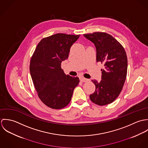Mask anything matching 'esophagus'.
Returning <instances> with one entry per match:
<instances>
[{"label": "esophagus", "mask_w": 148, "mask_h": 148, "mask_svg": "<svg viewBox=\"0 0 148 148\" xmlns=\"http://www.w3.org/2000/svg\"><path fill=\"white\" fill-rule=\"evenodd\" d=\"M89 80V79H85L84 77H81L80 78V81L82 82H84V83H85V82H88Z\"/></svg>", "instance_id": "34e87169"}]
</instances>
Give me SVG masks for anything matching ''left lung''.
I'll return each mask as SVG.
<instances>
[{
	"instance_id": "left-lung-1",
	"label": "left lung",
	"mask_w": 148,
	"mask_h": 148,
	"mask_svg": "<svg viewBox=\"0 0 148 148\" xmlns=\"http://www.w3.org/2000/svg\"><path fill=\"white\" fill-rule=\"evenodd\" d=\"M84 36L94 43L96 61L104 66V69L101 70V82L92 80L96 89L90 95V99L98 106L108 105L118 97L125 83L127 68L126 52L120 42L106 32H95Z\"/></svg>"
}]
</instances>
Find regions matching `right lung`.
<instances>
[{"mask_svg": "<svg viewBox=\"0 0 148 148\" xmlns=\"http://www.w3.org/2000/svg\"><path fill=\"white\" fill-rule=\"evenodd\" d=\"M80 35L58 33L42 39L31 58L29 71L38 97L49 108L62 109L71 100L79 83L77 77L66 75L61 68Z\"/></svg>", "mask_w": 148, "mask_h": 148, "instance_id": "obj_1", "label": "right lung"}]
</instances>
